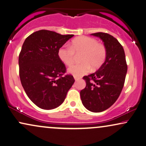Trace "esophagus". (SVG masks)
Masks as SVG:
<instances>
[{"label":"esophagus","mask_w":146,"mask_h":146,"mask_svg":"<svg viewBox=\"0 0 146 146\" xmlns=\"http://www.w3.org/2000/svg\"><path fill=\"white\" fill-rule=\"evenodd\" d=\"M74 79H75V81H77V80H78V79H81V78H80V77H78L74 76Z\"/></svg>","instance_id":"esophagus-1"}]
</instances>
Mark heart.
<instances>
[{
	"label": "heart",
	"mask_w": 146,
	"mask_h": 146,
	"mask_svg": "<svg viewBox=\"0 0 146 146\" xmlns=\"http://www.w3.org/2000/svg\"><path fill=\"white\" fill-rule=\"evenodd\" d=\"M81 53V63L75 64L69 68L70 73L76 77L86 74L90 67L93 70L99 69L106 61L107 50L106 46L99 43L96 38L82 36L75 38L71 46L64 44L58 51L60 59L67 65H71L74 62L76 54Z\"/></svg>",
	"instance_id": "obj_1"
}]
</instances>
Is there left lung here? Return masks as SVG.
Instances as JSON below:
<instances>
[{
	"label": "left lung",
	"mask_w": 146,
	"mask_h": 146,
	"mask_svg": "<svg viewBox=\"0 0 146 146\" xmlns=\"http://www.w3.org/2000/svg\"><path fill=\"white\" fill-rule=\"evenodd\" d=\"M107 50L106 61L95 73L83 77L86 87L80 91L85 108L92 112H102L110 108L123 89L127 65L125 52L119 42L110 34L96 33Z\"/></svg>",
	"instance_id": "8db88e82"
}]
</instances>
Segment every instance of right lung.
Returning a JSON list of instances; mask_svg holds the SVG:
<instances>
[{
	"label": "right lung",
	"mask_w": 146,
	"mask_h": 146,
	"mask_svg": "<svg viewBox=\"0 0 146 146\" xmlns=\"http://www.w3.org/2000/svg\"><path fill=\"white\" fill-rule=\"evenodd\" d=\"M73 35L40 30L30 35L19 56V76L29 98L38 108L52 110L63 104L75 82L65 75L66 67L58 51Z\"/></svg>",
	"instance_id": "1"
}]
</instances>
